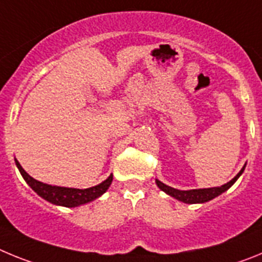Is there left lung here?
<instances>
[{
  "mask_svg": "<svg viewBox=\"0 0 262 262\" xmlns=\"http://www.w3.org/2000/svg\"><path fill=\"white\" fill-rule=\"evenodd\" d=\"M247 165V164H245ZM245 165L243 166L242 170H240L235 177L231 180L230 182H227V184L222 185V186H216V187H209V189H191V190H178V189H174V187H170L168 185L163 184V182L157 180L156 178V185L159 187L160 190H163L164 193H166L168 195L173 196L174 200L180 201V202L184 203H189V205H193V203H205L209 202V201L214 200L216 198L217 195H221L222 193L227 191L237 181V178L243 174L244 172Z\"/></svg>",
  "mask_w": 262,
  "mask_h": 262,
  "instance_id": "1",
  "label": "left lung"
}]
</instances>
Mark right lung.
Masks as SVG:
<instances>
[{
  "instance_id": "add662e5",
  "label": "right lung",
  "mask_w": 262,
  "mask_h": 262,
  "mask_svg": "<svg viewBox=\"0 0 262 262\" xmlns=\"http://www.w3.org/2000/svg\"><path fill=\"white\" fill-rule=\"evenodd\" d=\"M15 165L18 170L22 174L23 180L27 182L32 190L35 191L39 196L47 202L52 203L56 206H64V207H77V206L85 205L92 201L97 200L98 196L106 193L111 182H113V174L108 176L105 181L101 184L96 185L93 187H88V189H73V187H61V186H52V185L43 184L38 181L35 178H32L26 170L20 166L18 160H15Z\"/></svg>"
}]
</instances>
